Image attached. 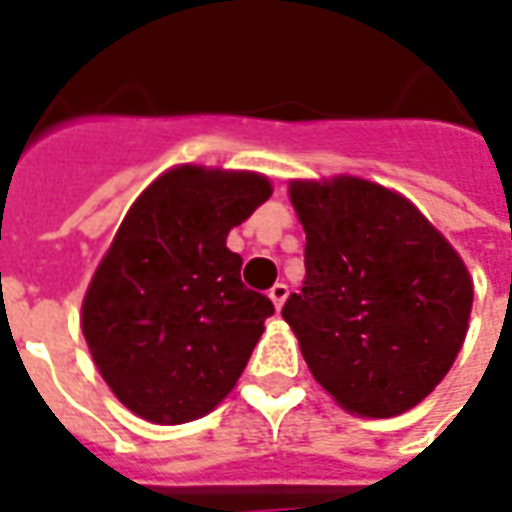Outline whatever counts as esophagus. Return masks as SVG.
I'll list each match as a JSON object with an SVG mask.
<instances>
[{"label":"esophagus","mask_w":512,"mask_h":512,"mask_svg":"<svg viewBox=\"0 0 512 512\" xmlns=\"http://www.w3.org/2000/svg\"><path fill=\"white\" fill-rule=\"evenodd\" d=\"M268 299H271V304H274V310H282V304H285V299H288V285L285 282H277L274 288L268 290Z\"/></svg>","instance_id":"34e87169"}]
</instances>
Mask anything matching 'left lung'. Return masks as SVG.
I'll use <instances>...</instances> for the list:
<instances>
[{"mask_svg":"<svg viewBox=\"0 0 512 512\" xmlns=\"http://www.w3.org/2000/svg\"><path fill=\"white\" fill-rule=\"evenodd\" d=\"M288 197L307 233V274L282 318L310 373L356 417L414 408L466 340L469 268L414 202L381 183L290 180Z\"/></svg>","mask_w":512,"mask_h":512,"instance_id":"left-lung-1","label":"left lung"}]
</instances>
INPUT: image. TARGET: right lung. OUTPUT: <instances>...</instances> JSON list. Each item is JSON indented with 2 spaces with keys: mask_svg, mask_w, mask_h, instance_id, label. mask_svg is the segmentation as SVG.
I'll return each instance as SVG.
<instances>
[{
  "mask_svg": "<svg viewBox=\"0 0 512 512\" xmlns=\"http://www.w3.org/2000/svg\"><path fill=\"white\" fill-rule=\"evenodd\" d=\"M271 191L260 172L178 164L123 216L84 293L82 332L136 417L183 425L238 384L274 304L241 282L227 235Z\"/></svg>",
  "mask_w": 512,
  "mask_h": 512,
  "instance_id": "add662e5",
  "label": "right lung"
}]
</instances>
